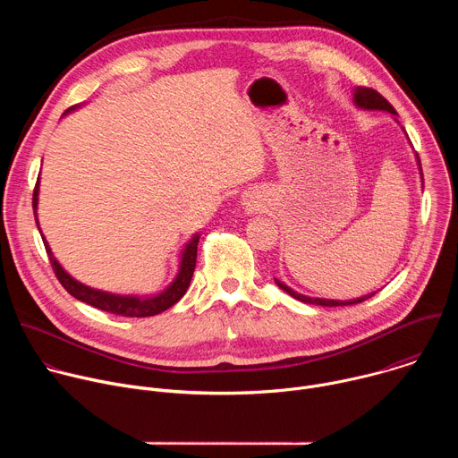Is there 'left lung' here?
<instances>
[{"instance_id":"8db88e82","label":"left lung","mask_w":458,"mask_h":458,"mask_svg":"<svg viewBox=\"0 0 458 458\" xmlns=\"http://www.w3.org/2000/svg\"><path fill=\"white\" fill-rule=\"evenodd\" d=\"M353 99H355V105L360 106V108H368V110H386V112H391V114L397 115V110L389 105V101H387L384 96H380V94H378L377 90H373V89L357 87L355 92H353ZM417 159H419V156H417ZM419 166H420V161H419ZM276 283H277V286H279L281 290H284L286 293H290L293 299L302 301V302H308V304H318V306H350V304H359V302H362V301H366V299H369V297H373V295L377 293V292H373V293H369V295H364V297H359V299H353V301H328V299H313V297L301 295V293L293 292L292 288H288L286 284L279 283L277 279H276Z\"/></svg>"}]
</instances>
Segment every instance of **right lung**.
<instances>
[{
	"label": "right lung",
	"mask_w": 458,
	"mask_h": 458,
	"mask_svg": "<svg viewBox=\"0 0 458 458\" xmlns=\"http://www.w3.org/2000/svg\"><path fill=\"white\" fill-rule=\"evenodd\" d=\"M72 108H69L67 112H71ZM32 208H34V216H36V208H38V182L34 186V195H32ZM36 225H38V216H36ZM43 244L47 250V255L50 259L52 270L57 277V281L61 283V286L67 290L72 297H76L81 302H87L98 310L114 313V315H121V317H152L157 315L168 308H172L188 290L193 270H195V259H198V244H199V235H193L190 239V242L186 244V248L182 250V257H181V267H179V274L174 279V283L161 293L157 295H147V297H134V295H114V293H106L101 290H94L89 288L81 283H78L76 279H72L67 272H64L57 260L52 255L50 246L47 244L45 237H43Z\"/></svg>",
	"instance_id": "add662e5"
}]
</instances>
